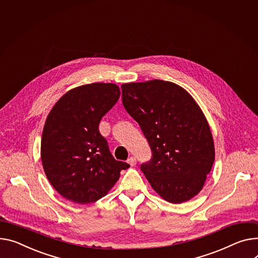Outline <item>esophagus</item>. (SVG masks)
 I'll list each match as a JSON object with an SVG mask.
<instances>
[{
  "label": "esophagus",
  "mask_w": 258,
  "mask_h": 258,
  "mask_svg": "<svg viewBox=\"0 0 258 258\" xmlns=\"http://www.w3.org/2000/svg\"><path fill=\"white\" fill-rule=\"evenodd\" d=\"M127 163L130 164V166L134 167V166L137 164V160H136L135 157H131V158L127 160Z\"/></svg>",
  "instance_id": "esophagus-1"
}]
</instances>
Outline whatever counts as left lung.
Instances as JSON below:
<instances>
[{"mask_svg": "<svg viewBox=\"0 0 258 258\" xmlns=\"http://www.w3.org/2000/svg\"><path fill=\"white\" fill-rule=\"evenodd\" d=\"M122 102L139 123L152 158L141 165L151 187L171 203L195 197L215 161L213 135L192 95L168 81L121 85Z\"/></svg>", "mask_w": 258, "mask_h": 258, "instance_id": "obj_1", "label": "left lung"}]
</instances>
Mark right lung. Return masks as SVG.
Masks as SVG:
<instances>
[{"mask_svg":"<svg viewBox=\"0 0 258 258\" xmlns=\"http://www.w3.org/2000/svg\"><path fill=\"white\" fill-rule=\"evenodd\" d=\"M116 84L92 83L66 92L48 113L40 156L45 175L64 198L87 204L102 198L128 164L116 161L98 131L116 104Z\"/></svg>","mask_w":258,"mask_h":258,"instance_id":"obj_1","label":"right lung"}]
</instances>
